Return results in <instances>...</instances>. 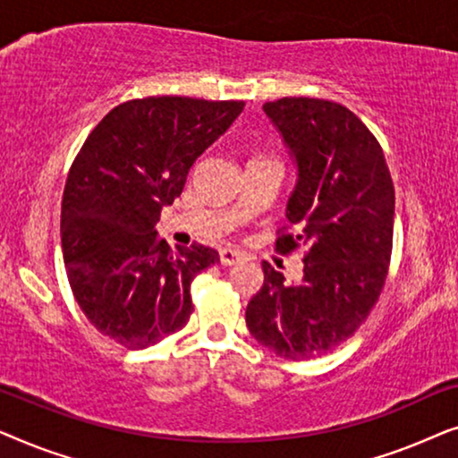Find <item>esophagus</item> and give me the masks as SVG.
Instances as JSON below:
<instances>
[{
    "instance_id": "1",
    "label": "esophagus",
    "mask_w": 458,
    "mask_h": 458,
    "mask_svg": "<svg viewBox=\"0 0 458 458\" xmlns=\"http://www.w3.org/2000/svg\"><path fill=\"white\" fill-rule=\"evenodd\" d=\"M243 260V254L237 252V250H231V248H223L221 250V265L223 267H231V265H237V262Z\"/></svg>"
}]
</instances>
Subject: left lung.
<instances>
[{"mask_svg":"<svg viewBox=\"0 0 458 458\" xmlns=\"http://www.w3.org/2000/svg\"><path fill=\"white\" fill-rule=\"evenodd\" d=\"M279 131L298 179L281 235L287 252L306 246L302 279L285 284L262 262L265 281L248 302L246 325L262 346L290 360L346 342L377 302L394 235V185L384 152L354 112L327 99L284 98L262 106Z\"/></svg>","mask_w":458,"mask_h":458,"instance_id":"left-lung-1","label":"left lung"}]
</instances>
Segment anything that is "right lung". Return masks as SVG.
I'll use <instances>...</instances> for the list:
<instances>
[{"label":"right lung","instance_id":"1","mask_svg":"<svg viewBox=\"0 0 458 458\" xmlns=\"http://www.w3.org/2000/svg\"><path fill=\"white\" fill-rule=\"evenodd\" d=\"M243 106L131 99L102 118L74 158L60 221L66 275L93 327L121 346H154L190 321L191 281L218 252L199 243L171 250L156 223Z\"/></svg>","mask_w":458,"mask_h":458}]
</instances>
